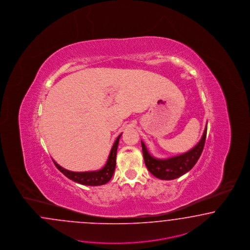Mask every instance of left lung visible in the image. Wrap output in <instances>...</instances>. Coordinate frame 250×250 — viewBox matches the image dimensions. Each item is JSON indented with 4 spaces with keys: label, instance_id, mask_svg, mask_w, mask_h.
<instances>
[{
    "label": "left lung",
    "instance_id": "obj_1",
    "mask_svg": "<svg viewBox=\"0 0 250 250\" xmlns=\"http://www.w3.org/2000/svg\"><path fill=\"white\" fill-rule=\"evenodd\" d=\"M207 134V123L200 142L192 149L176 156L167 158H156L149 153L145 143L141 141L144 159L147 169L154 177L163 180H172L183 176L187 172L192 169L195 164L199 160L205 145Z\"/></svg>",
    "mask_w": 250,
    "mask_h": 250
}]
</instances>
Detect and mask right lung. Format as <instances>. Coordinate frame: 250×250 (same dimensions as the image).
<instances>
[{
  "mask_svg": "<svg viewBox=\"0 0 250 250\" xmlns=\"http://www.w3.org/2000/svg\"><path fill=\"white\" fill-rule=\"evenodd\" d=\"M121 134H120L116 139L112 148L110 150V153H109L106 163L101 169L95 170V171H85V172H73V171L65 169L59 164H57L54 160L53 162H54L57 168L60 170L65 177L70 178L71 180H73L76 183L85 186L104 185L111 179L115 168H116L117 150H118V145H119Z\"/></svg>",
  "mask_w": 250,
  "mask_h": 250,
  "instance_id": "1",
  "label": "right lung"
}]
</instances>
